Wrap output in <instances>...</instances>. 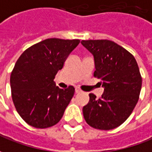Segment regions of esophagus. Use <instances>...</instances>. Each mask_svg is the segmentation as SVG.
I'll return each instance as SVG.
<instances>
[{"label":"esophagus","mask_w":152,"mask_h":152,"mask_svg":"<svg viewBox=\"0 0 152 152\" xmlns=\"http://www.w3.org/2000/svg\"><path fill=\"white\" fill-rule=\"evenodd\" d=\"M75 93L76 94H80V93H82V90L80 89L79 88H75Z\"/></svg>","instance_id":"34e87169"}]
</instances>
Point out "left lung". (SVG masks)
I'll return each mask as SVG.
<instances>
[{"label": "left lung", "instance_id": "left-lung-1", "mask_svg": "<svg viewBox=\"0 0 152 152\" xmlns=\"http://www.w3.org/2000/svg\"><path fill=\"white\" fill-rule=\"evenodd\" d=\"M81 44L94 55V75L102 80L104 88L100 98L89 94V102L83 108L84 119L96 129H114L128 118L139 99L142 80L137 63L113 41L89 39Z\"/></svg>", "mask_w": 152, "mask_h": 152}]
</instances>
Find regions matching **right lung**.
Instances as JSON below:
<instances>
[{"label":"right lung","instance_id":"right-lung-1","mask_svg":"<svg viewBox=\"0 0 152 152\" xmlns=\"http://www.w3.org/2000/svg\"><path fill=\"white\" fill-rule=\"evenodd\" d=\"M79 39H47L27 49L10 74L14 105L22 119L36 128L57 124L74 94V88L61 89L54 77L62 69Z\"/></svg>","mask_w":152,"mask_h":152}]
</instances>
